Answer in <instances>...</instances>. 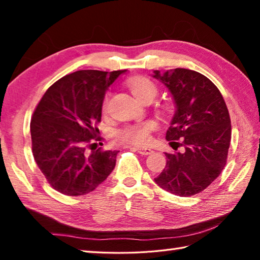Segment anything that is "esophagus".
I'll use <instances>...</instances> for the list:
<instances>
[{
  "instance_id": "1",
  "label": "esophagus",
  "mask_w": 260,
  "mask_h": 260,
  "mask_svg": "<svg viewBox=\"0 0 260 260\" xmlns=\"http://www.w3.org/2000/svg\"><path fill=\"white\" fill-rule=\"evenodd\" d=\"M135 150L138 151V152H139L140 154H143V155H149V154H151V153L153 152L152 149H150V148H142V146H136Z\"/></svg>"
}]
</instances>
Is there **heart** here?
I'll use <instances>...</instances> for the list:
<instances>
[{
	"label": "heart",
	"instance_id": "heart-1",
	"mask_svg": "<svg viewBox=\"0 0 260 260\" xmlns=\"http://www.w3.org/2000/svg\"><path fill=\"white\" fill-rule=\"evenodd\" d=\"M128 88L132 94L140 101L146 99H154L158 93V87L153 81L146 77H135L128 82ZM109 95H107L102 103V110L107 111L109 105ZM157 128V125L152 120H148L140 124L126 126L119 132V139L124 142L133 143L135 145H145L150 142L151 133Z\"/></svg>",
	"mask_w": 260,
	"mask_h": 260
}]
</instances>
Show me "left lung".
<instances>
[{"label":"left lung","instance_id":"8db88e82","mask_svg":"<svg viewBox=\"0 0 260 260\" xmlns=\"http://www.w3.org/2000/svg\"><path fill=\"white\" fill-rule=\"evenodd\" d=\"M153 77L166 85L176 105L166 139L183 146L182 152L165 153L166 167L154 181L172 194H198L228 161L232 134L228 107L216 85L194 70L176 68L162 75L154 70ZM178 139L181 144L173 142Z\"/></svg>","mask_w":260,"mask_h":260}]
</instances>
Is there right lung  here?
Listing matches in <instances>:
<instances>
[{
	"instance_id": "1",
	"label": "right lung",
	"mask_w": 260,
	"mask_h": 260,
	"mask_svg": "<svg viewBox=\"0 0 260 260\" xmlns=\"http://www.w3.org/2000/svg\"><path fill=\"white\" fill-rule=\"evenodd\" d=\"M126 70H78L48 88L30 121L31 150L50 185L62 194L92 192L116 166L119 151L96 149L108 87Z\"/></svg>"
}]
</instances>
